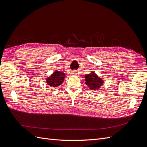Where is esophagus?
<instances>
[{
	"label": "esophagus",
	"instance_id": "obj_1",
	"mask_svg": "<svg viewBox=\"0 0 147 147\" xmlns=\"http://www.w3.org/2000/svg\"><path fill=\"white\" fill-rule=\"evenodd\" d=\"M72 74L74 75H78V74L77 73V72H76V71H73V72H72Z\"/></svg>",
	"mask_w": 147,
	"mask_h": 147
}]
</instances>
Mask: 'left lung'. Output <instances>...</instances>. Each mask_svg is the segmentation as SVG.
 I'll return each instance as SVG.
<instances>
[{
	"label": "left lung",
	"instance_id": "8db88e82",
	"mask_svg": "<svg viewBox=\"0 0 147 147\" xmlns=\"http://www.w3.org/2000/svg\"><path fill=\"white\" fill-rule=\"evenodd\" d=\"M85 81L86 84L91 90H97L104 83V81L92 72L85 75Z\"/></svg>",
	"mask_w": 147,
	"mask_h": 147
}]
</instances>
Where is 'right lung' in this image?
I'll return each instance as SVG.
<instances>
[{"mask_svg":"<svg viewBox=\"0 0 147 147\" xmlns=\"http://www.w3.org/2000/svg\"><path fill=\"white\" fill-rule=\"evenodd\" d=\"M64 74L63 72L55 71L50 77L47 79V82L52 87H57L63 82L64 78Z\"/></svg>","mask_w":147,"mask_h":147,"instance_id":"add662e5","label":"right lung"}]
</instances>
